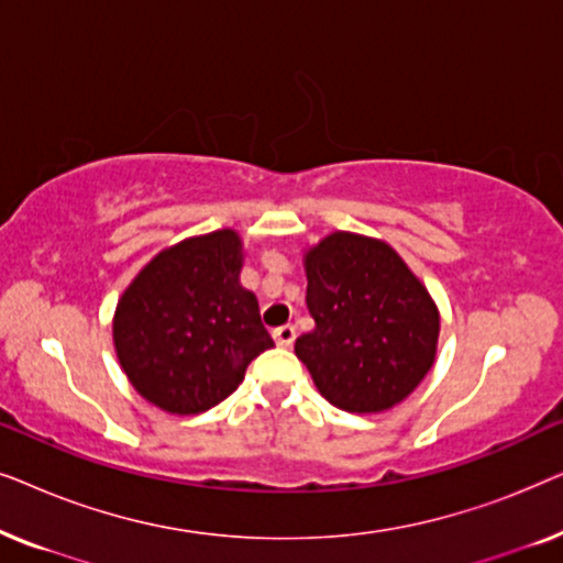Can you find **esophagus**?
<instances>
[{
	"mask_svg": "<svg viewBox=\"0 0 563 563\" xmlns=\"http://www.w3.org/2000/svg\"><path fill=\"white\" fill-rule=\"evenodd\" d=\"M295 338H297L295 325H282L274 330V341H276V345H282V349H289V345L295 343Z\"/></svg>",
	"mask_w": 563,
	"mask_h": 563,
	"instance_id": "esophagus-1",
	"label": "esophagus"
}]
</instances>
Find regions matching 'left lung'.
<instances>
[{
  "instance_id": "obj_1",
  "label": "left lung",
  "mask_w": 563,
  "mask_h": 563,
  "mask_svg": "<svg viewBox=\"0 0 563 563\" xmlns=\"http://www.w3.org/2000/svg\"><path fill=\"white\" fill-rule=\"evenodd\" d=\"M307 310L314 330L297 358L330 405L384 412L433 368L441 314L402 256L379 238L335 230L305 251Z\"/></svg>"
}]
</instances>
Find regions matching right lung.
Returning <instances> with one entry per match:
<instances>
[{
  "label": "right lung",
  "mask_w": 563,
  "mask_h": 563,
  "mask_svg": "<svg viewBox=\"0 0 563 563\" xmlns=\"http://www.w3.org/2000/svg\"><path fill=\"white\" fill-rule=\"evenodd\" d=\"M243 241L222 228L156 253L118 299L114 353L143 399L199 415L233 395L274 341L241 284Z\"/></svg>",
  "instance_id": "obj_1"
}]
</instances>
